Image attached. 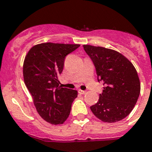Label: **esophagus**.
I'll return each mask as SVG.
<instances>
[{
  "label": "esophagus",
  "mask_w": 152,
  "mask_h": 152,
  "mask_svg": "<svg viewBox=\"0 0 152 152\" xmlns=\"http://www.w3.org/2000/svg\"><path fill=\"white\" fill-rule=\"evenodd\" d=\"M86 93V91L81 90V89H79V94H85Z\"/></svg>",
  "instance_id": "1"
}]
</instances>
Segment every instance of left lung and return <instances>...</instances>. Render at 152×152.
I'll use <instances>...</instances> for the list:
<instances>
[{
    "instance_id": "left-lung-1",
    "label": "left lung",
    "mask_w": 152,
    "mask_h": 152,
    "mask_svg": "<svg viewBox=\"0 0 152 152\" xmlns=\"http://www.w3.org/2000/svg\"><path fill=\"white\" fill-rule=\"evenodd\" d=\"M83 47L95 66L97 80L105 86L98 102L91 106V110L103 122L121 121L131 113L140 96L137 69L117 51L91 45Z\"/></svg>"
}]
</instances>
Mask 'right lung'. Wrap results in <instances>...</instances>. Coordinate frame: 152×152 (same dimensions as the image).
<instances>
[{"mask_svg":"<svg viewBox=\"0 0 152 152\" xmlns=\"http://www.w3.org/2000/svg\"><path fill=\"white\" fill-rule=\"evenodd\" d=\"M79 44L43 42L28 51L23 64L24 82L38 114L51 124H62L77 97L76 90L62 88L58 76L65 58L79 47Z\"/></svg>","mask_w":152,"mask_h":152,"instance_id":"right-lung-1","label":"right lung"}]
</instances>
